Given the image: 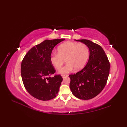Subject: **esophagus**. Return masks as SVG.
<instances>
[{"instance_id":"obj_1","label":"esophagus","mask_w":127,"mask_h":127,"mask_svg":"<svg viewBox=\"0 0 127 127\" xmlns=\"http://www.w3.org/2000/svg\"><path fill=\"white\" fill-rule=\"evenodd\" d=\"M61 76H62V77H63L64 79L66 77H68V75H62Z\"/></svg>"}]
</instances>
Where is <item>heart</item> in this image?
<instances>
[{
    "mask_svg": "<svg viewBox=\"0 0 127 127\" xmlns=\"http://www.w3.org/2000/svg\"><path fill=\"white\" fill-rule=\"evenodd\" d=\"M89 57V50L83 43L67 42L61 44L58 48V53H53L50 57L51 64L57 70L62 67L65 60L66 64L59 70L61 74L68 73L74 69L79 70L87 63Z\"/></svg>",
    "mask_w": 127,
    "mask_h": 127,
    "instance_id": "b5f03b06",
    "label": "heart"
}]
</instances>
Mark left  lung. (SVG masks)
Here are the masks:
<instances>
[{
  "instance_id": "1",
  "label": "left lung",
  "mask_w": 127,
  "mask_h": 127,
  "mask_svg": "<svg viewBox=\"0 0 127 127\" xmlns=\"http://www.w3.org/2000/svg\"><path fill=\"white\" fill-rule=\"evenodd\" d=\"M86 44L90 50L88 63L83 69L69 75L72 94L79 99H90L101 93L104 88L110 72V63L100 45L91 41L75 40Z\"/></svg>"
}]
</instances>
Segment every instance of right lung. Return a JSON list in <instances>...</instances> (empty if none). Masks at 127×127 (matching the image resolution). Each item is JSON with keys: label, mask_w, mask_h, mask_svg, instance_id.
I'll use <instances>...</instances> for the list:
<instances>
[{"label": "right lung", "mask_w": 127, "mask_h": 127, "mask_svg": "<svg viewBox=\"0 0 127 127\" xmlns=\"http://www.w3.org/2000/svg\"><path fill=\"white\" fill-rule=\"evenodd\" d=\"M64 39L45 40L31 49L21 64V76L26 91L42 101L56 97L63 81L60 75L50 76L56 72L50 60L55 46Z\"/></svg>", "instance_id": "right-lung-1"}]
</instances>
